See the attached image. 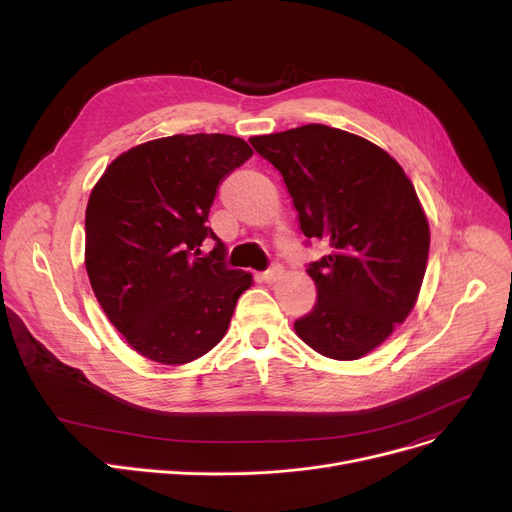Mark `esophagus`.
<instances>
[{"mask_svg": "<svg viewBox=\"0 0 512 512\" xmlns=\"http://www.w3.org/2000/svg\"><path fill=\"white\" fill-rule=\"evenodd\" d=\"M280 278H282V267H280V265H272L270 270L261 274V280H263V282H276V280H280Z\"/></svg>", "mask_w": 512, "mask_h": 512, "instance_id": "obj_1", "label": "esophagus"}]
</instances>
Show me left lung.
Masks as SVG:
<instances>
[{
  "mask_svg": "<svg viewBox=\"0 0 512 512\" xmlns=\"http://www.w3.org/2000/svg\"><path fill=\"white\" fill-rule=\"evenodd\" d=\"M249 141L282 174L303 234L330 245L307 267L317 303L294 332L324 357H365L413 311L425 276L429 224L413 182L378 145L324 124Z\"/></svg>",
  "mask_w": 512,
  "mask_h": 512,
  "instance_id": "left-lung-1",
  "label": "left lung"
}]
</instances>
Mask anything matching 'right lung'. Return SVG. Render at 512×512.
<instances>
[{"mask_svg": "<svg viewBox=\"0 0 512 512\" xmlns=\"http://www.w3.org/2000/svg\"><path fill=\"white\" fill-rule=\"evenodd\" d=\"M253 155L230 134H174L118 155L93 186L85 267L114 328L139 355L182 365L209 353L253 276L224 263L205 226L220 182ZM216 240L200 257V242Z\"/></svg>", "mask_w": 512, "mask_h": 512, "instance_id": "add662e5", "label": "right lung"}]
</instances>
